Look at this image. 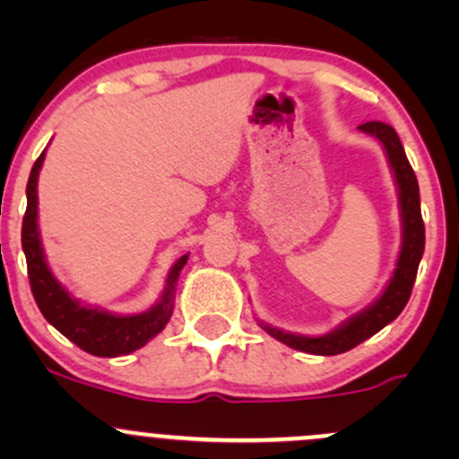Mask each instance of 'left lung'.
Instances as JSON below:
<instances>
[{
  "mask_svg": "<svg viewBox=\"0 0 459 459\" xmlns=\"http://www.w3.org/2000/svg\"><path fill=\"white\" fill-rule=\"evenodd\" d=\"M359 131L377 137L386 151L388 164H391L393 175H395L397 195H400V215H402V248L397 257L395 271H393L391 281L384 289V293L362 313L346 319L340 328L326 333L322 337L295 335V333H284L280 328H273L262 324L264 331L275 340L284 342L286 346L295 351H304L311 355H340L346 351L355 349L364 340L382 331L386 324L404 311L406 302L413 290L415 275H418L420 259L424 253V221L422 211H420V186L409 160H406L404 146L397 137L395 128L384 122H367L359 126Z\"/></svg>",
  "mask_w": 459,
  "mask_h": 459,
  "instance_id": "1",
  "label": "left lung"
}]
</instances>
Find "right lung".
Returning <instances> with one entry per match:
<instances>
[{"label": "right lung", "instance_id": "add662e5", "mask_svg": "<svg viewBox=\"0 0 459 459\" xmlns=\"http://www.w3.org/2000/svg\"><path fill=\"white\" fill-rule=\"evenodd\" d=\"M44 155L46 151L37 157L30 170L29 184H26L29 204H26V215L22 221V248H24L26 266H29L32 298L46 322L53 324L62 335H66L73 344H77L86 353L97 355V358H117V355L133 353V351L142 349L148 340H152L157 333L164 331V326L169 324L173 316L175 284H178L179 271L186 264L188 255L179 257L173 264L164 293L151 311L140 313V316H113V313L77 302L50 273L44 248H41L39 229H37V178H39V169L44 164Z\"/></svg>", "mask_w": 459, "mask_h": 459}]
</instances>
